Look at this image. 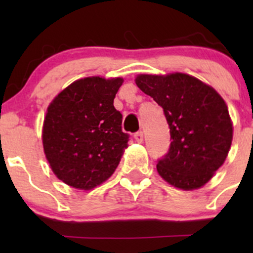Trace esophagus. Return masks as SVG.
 Returning <instances> with one entry per match:
<instances>
[{"label":"esophagus","mask_w":253,"mask_h":253,"mask_svg":"<svg viewBox=\"0 0 253 253\" xmlns=\"http://www.w3.org/2000/svg\"><path fill=\"white\" fill-rule=\"evenodd\" d=\"M133 137H134V139H136V141L138 142V143H142L143 142V132L142 131L136 132Z\"/></svg>","instance_id":"esophagus-1"}]
</instances>
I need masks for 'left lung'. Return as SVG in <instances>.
Segmentation results:
<instances>
[{
    "label": "left lung",
    "mask_w": 253,
    "mask_h": 253,
    "mask_svg": "<svg viewBox=\"0 0 253 253\" xmlns=\"http://www.w3.org/2000/svg\"><path fill=\"white\" fill-rule=\"evenodd\" d=\"M136 84L162 106L170 128L169 150L158 160L170 185L195 190L225 162L233 141L228 106L211 86L183 73L141 75Z\"/></svg>",
    "instance_id": "8db88e82"
}]
</instances>
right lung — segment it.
<instances>
[{
	"label": "right lung",
	"mask_w": 253,
	"mask_h": 253,
	"mask_svg": "<svg viewBox=\"0 0 253 253\" xmlns=\"http://www.w3.org/2000/svg\"><path fill=\"white\" fill-rule=\"evenodd\" d=\"M122 78L79 79L61 91L50 106L42 144L55 175L67 185L91 190L114 174L127 148L128 133L114 99Z\"/></svg>",
	"instance_id": "add662e5"
}]
</instances>
